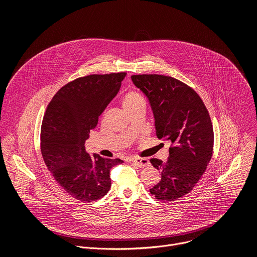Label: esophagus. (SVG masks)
Instances as JSON below:
<instances>
[{
  "mask_svg": "<svg viewBox=\"0 0 257 257\" xmlns=\"http://www.w3.org/2000/svg\"><path fill=\"white\" fill-rule=\"evenodd\" d=\"M132 163L135 164L137 167L139 168H144L150 166V161L148 159H140V158H135V159H131Z\"/></svg>",
  "mask_w": 257,
  "mask_h": 257,
  "instance_id": "34e87169",
  "label": "esophagus"
}]
</instances>
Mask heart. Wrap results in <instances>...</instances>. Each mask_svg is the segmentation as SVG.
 <instances>
[{
  "instance_id": "1",
  "label": "heart",
  "mask_w": 257,
  "mask_h": 257,
  "mask_svg": "<svg viewBox=\"0 0 257 257\" xmlns=\"http://www.w3.org/2000/svg\"><path fill=\"white\" fill-rule=\"evenodd\" d=\"M140 102H144V98L139 92H137L135 90L128 91L124 95L123 100H122V104H123V106H124L126 111H127V109L135 106L136 104L140 103Z\"/></svg>"
}]
</instances>
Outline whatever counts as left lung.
Here are the masks:
<instances>
[{"mask_svg":"<svg viewBox=\"0 0 257 257\" xmlns=\"http://www.w3.org/2000/svg\"><path fill=\"white\" fill-rule=\"evenodd\" d=\"M131 79L150 100L158 138L171 141L167 162L151 160L162 179L150 191L159 200H176L193 189L212 157L208 111L197 92L176 78L142 74Z\"/></svg>","mask_w":257,"mask_h":257,"instance_id":"1","label":"left lung"}]
</instances>
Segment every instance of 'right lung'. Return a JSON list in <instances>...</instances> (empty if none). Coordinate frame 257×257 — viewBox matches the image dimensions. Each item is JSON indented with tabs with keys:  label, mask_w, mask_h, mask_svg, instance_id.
I'll return each mask as SVG.
<instances>
[{
	"label": "right lung",
	"mask_w": 257,
	"mask_h": 257,
	"mask_svg": "<svg viewBox=\"0 0 257 257\" xmlns=\"http://www.w3.org/2000/svg\"><path fill=\"white\" fill-rule=\"evenodd\" d=\"M125 72L79 77L50 101L41 130V152L48 170L72 197L91 202L111 188L109 171L123 161L89 156L84 142L120 90Z\"/></svg>",
	"instance_id": "obj_1"
}]
</instances>
